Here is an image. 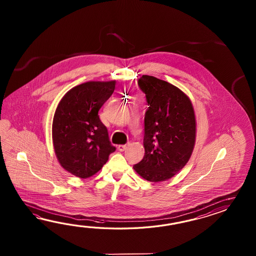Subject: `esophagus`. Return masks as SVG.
<instances>
[{"instance_id":"1","label":"esophagus","mask_w":256,"mask_h":256,"mask_svg":"<svg viewBox=\"0 0 256 256\" xmlns=\"http://www.w3.org/2000/svg\"><path fill=\"white\" fill-rule=\"evenodd\" d=\"M126 148H127V144H120L118 146V150L120 151V152H124V150H126Z\"/></svg>"}]
</instances>
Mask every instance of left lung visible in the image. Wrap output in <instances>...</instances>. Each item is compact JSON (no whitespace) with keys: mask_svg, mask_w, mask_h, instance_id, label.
I'll use <instances>...</instances> for the list:
<instances>
[{"mask_svg":"<svg viewBox=\"0 0 256 256\" xmlns=\"http://www.w3.org/2000/svg\"><path fill=\"white\" fill-rule=\"evenodd\" d=\"M138 86L148 104L144 116V156L134 169L142 178L159 182L178 173L190 160L196 139L190 100L178 88L142 75Z\"/></svg>","mask_w":256,"mask_h":256,"instance_id":"1","label":"left lung"}]
</instances>
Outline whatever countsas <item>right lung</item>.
Listing matches in <instances>:
<instances>
[{"label":"right lung","instance_id":"1","mask_svg":"<svg viewBox=\"0 0 256 256\" xmlns=\"http://www.w3.org/2000/svg\"><path fill=\"white\" fill-rule=\"evenodd\" d=\"M115 80L82 83L66 93L54 112L52 138L61 166L80 178L96 174L116 150L98 110L114 92Z\"/></svg>","mask_w":256,"mask_h":256}]
</instances>
